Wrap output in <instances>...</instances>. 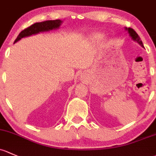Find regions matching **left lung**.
<instances>
[{
	"label": "left lung",
	"instance_id": "obj_1",
	"mask_svg": "<svg viewBox=\"0 0 156 156\" xmlns=\"http://www.w3.org/2000/svg\"><path fill=\"white\" fill-rule=\"evenodd\" d=\"M126 30L128 31V33H129V36H130V37H132V39H133L134 41L137 42V43L139 44V45H140L142 47H144L143 42H142V41L140 40V37H139L138 34H137V33H136L135 31L133 30V29L131 28V27H129V28L126 27Z\"/></svg>",
	"mask_w": 156,
	"mask_h": 156
}]
</instances>
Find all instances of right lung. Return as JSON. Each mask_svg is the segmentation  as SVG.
I'll list each match as a JSON object with an SVG mask.
<instances>
[{"label": "right lung", "mask_w": 156, "mask_h": 156, "mask_svg": "<svg viewBox=\"0 0 156 156\" xmlns=\"http://www.w3.org/2000/svg\"><path fill=\"white\" fill-rule=\"evenodd\" d=\"M62 22H63V21L60 20V19H56V20H48L45 21V22L35 23V24H32L27 28L23 30L19 34L17 38L16 39L14 43H16V42L19 41L24 37H30L31 35L37 34L40 32H45V31H49L54 30V29L59 28Z\"/></svg>", "instance_id": "1"}]
</instances>
